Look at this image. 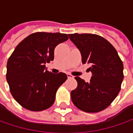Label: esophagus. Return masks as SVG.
Here are the masks:
<instances>
[{
    "label": "esophagus",
    "instance_id": "1",
    "mask_svg": "<svg viewBox=\"0 0 133 133\" xmlns=\"http://www.w3.org/2000/svg\"><path fill=\"white\" fill-rule=\"evenodd\" d=\"M67 78H73V76H72L71 74H67Z\"/></svg>",
    "mask_w": 133,
    "mask_h": 133
}]
</instances>
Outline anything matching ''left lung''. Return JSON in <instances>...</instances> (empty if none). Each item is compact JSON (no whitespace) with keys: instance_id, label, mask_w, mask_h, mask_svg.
Listing matches in <instances>:
<instances>
[{"instance_id":"1","label":"left lung","mask_w":133,"mask_h":133,"mask_svg":"<svg viewBox=\"0 0 133 133\" xmlns=\"http://www.w3.org/2000/svg\"><path fill=\"white\" fill-rule=\"evenodd\" d=\"M79 49L83 64H91L89 83L75 77L77 88L71 92L72 101L86 112H98L108 107L119 93L124 78L123 63L108 41L95 34H69Z\"/></svg>"}]
</instances>
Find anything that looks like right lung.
Segmentation results:
<instances>
[{
	"instance_id": "1",
	"label": "right lung",
	"mask_w": 133,
	"mask_h": 133,
	"mask_svg": "<svg viewBox=\"0 0 133 133\" xmlns=\"http://www.w3.org/2000/svg\"><path fill=\"white\" fill-rule=\"evenodd\" d=\"M67 40L66 34L35 32L23 39L9 58L6 81L13 98L23 108L42 111L54 104L56 92L67 76L49 72L46 64L53 61L56 46Z\"/></svg>"
}]
</instances>
